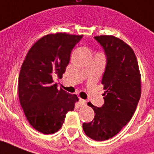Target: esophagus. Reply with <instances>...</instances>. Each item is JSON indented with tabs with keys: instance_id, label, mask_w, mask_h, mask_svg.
Returning a JSON list of instances; mask_svg holds the SVG:
<instances>
[{
	"instance_id": "obj_1",
	"label": "esophagus",
	"mask_w": 154,
	"mask_h": 154,
	"mask_svg": "<svg viewBox=\"0 0 154 154\" xmlns=\"http://www.w3.org/2000/svg\"><path fill=\"white\" fill-rule=\"evenodd\" d=\"M79 106L83 107V106H85L86 103H87V102H86V100H82V99H79Z\"/></svg>"
}]
</instances>
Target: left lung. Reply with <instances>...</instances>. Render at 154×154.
I'll return each mask as SVG.
<instances>
[{
  "label": "left lung",
  "mask_w": 154,
  "mask_h": 154,
  "mask_svg": "<svg viewBox=\"0 0 154 154\" xmlns=\"http://www.w3.org/2000/svg\"><path fill=\"white\" fill-rule=\"evenodd\" d=\"M103 48L106 65L102 81L104 103H89L94 111V120L83 124L85 134L96 141L113 138L130 121L141 96V76L134 52L113 35L95 36Z\"/></svg>",
  "instance_id": "obj_1"
}]
</instances>
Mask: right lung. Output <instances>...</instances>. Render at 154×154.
<instances>
[{"label": "right lung", "instance_id": "obj_1", "mask_svg": "<svg viewBox=\"0 0 154 154\" xmlns=\"http://www.w3.org/2000/svg\"><path fill=\"white\" fill-rule=\"evenodd\" d=\"M82 37L47 35L34 44L23 62L18 79L20 103L30 125L44 134L57 132L79 100L75 94L59 90L53 76L60 78L65 73L72 50Z\"/></svg>", "mask_w": 154, "mask_h": 154}]
</instances>
